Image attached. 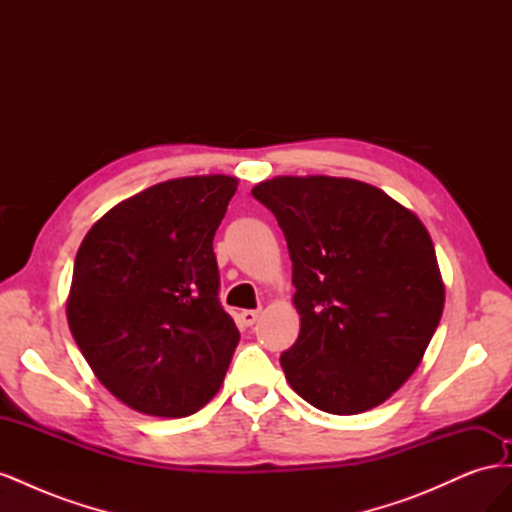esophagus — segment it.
Wrapping results in <instances>:
<instances>
[{"instance_id": "obj_1", "label": "esophagus", "mask_w": 512, "mask_h": 512, "mask_svg": "<svg viewBox=\"0 0 512 512\" xmlns=\"http://www.w3.org/2000/svg\"><path fill=\"white\" fill-rule=\"evenodd\" d=\"M258 316H260L258 309H243V312H241V320H243L245 327H252V324L258 320Z\"/></svg>"}]
</instances>
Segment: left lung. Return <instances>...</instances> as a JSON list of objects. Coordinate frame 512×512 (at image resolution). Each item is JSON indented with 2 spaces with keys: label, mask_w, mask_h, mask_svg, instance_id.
Here are the masks:
<instances>
[{
  "label": "left lung",
  "mask_w": 512,
  "mask_h": 512,
  "mask_svg": "<svg viewBox=\"0 0 512 512\" xmlns=\"http://www.w3.org/2000/svg\"><path fill=\"white\" fill-rule=\"evenodd\" d=\"M280 224L292 260L297 342L286 380L329 414L380 406L421 363L444 284L427 228L354 179L275 177L252 190Z\"/></svg>",
  "instance_id": "1"
}]
</instances>
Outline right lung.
<instances>
[{
  "mask_svg": "<svg viewBox=\"0 0 512 512\" xmlns=\"http://www.w3.org/2000/svg\"><path fill=\"white\" fill-rule=\"evenodd\" d=\"M237 179L151 185L100 218L74 260L68 324L123 404L179 418L220 391L239 329L220 303L213 252Z\"/></svg>",
  "mask_w": 512,
  "mask_h": 512,
  "instance_id": "1",
  "label": "right lung"
}]
</instances>
